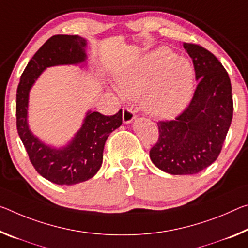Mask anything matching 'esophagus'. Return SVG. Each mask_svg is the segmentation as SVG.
<instances>
[{"label":"esophagus","instance_id":"34e87169","mask_svg":"<svg viewBox=\"0 0 248 248\" xmlns=\"http://www.w3.org/2000/svg\"><path fill=\"white\" fill-rule=\"evenodd\" d=\"M135 119H136V115H135V112L132 111V109L127 108V107L124 108V110H123L124 124H130Z\"/></svg>","mask_w":248,"mask_h":248}]
</instances>
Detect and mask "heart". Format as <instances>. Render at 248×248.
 <instances>
[{
  "label": "heart",
  "mask_w": 248,
  "mask_h": 248,
  "mask_svg": "<svg viewBox=\"0 0 248 248\" xmlns=\"http://www.w3.org/2000/svg\"><path fill=\"white\" fill-rule=\"evenodd\" d=\"M117 89L125 98L142 96L141 106L156 119H172L190 103L194 86L191 62L161 47L115 75Z\"/></svg>",
  "instance_id": "heart-1"
}]
</instances>
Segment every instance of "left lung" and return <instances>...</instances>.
I'll return each instance as SVG.
<instances>
[{"mask_svg": "<svg viewBox=\"0 0 248 248\" xmlns=\"http://www.w3.org/2000/svg\"><path fill=\"white\" fill-rule=\"evenodd\" d=\"M193 61L198 80L186 109L171 121H159V139L150 159L160 170L174 175L195 174L217 159L233 118L229 74L204 47L183 43Z\"/></svg>", "mask_w": 248, "mask_h": 248, "instance_id": "left-lung-1", "label": "left lung"}]
</instances>
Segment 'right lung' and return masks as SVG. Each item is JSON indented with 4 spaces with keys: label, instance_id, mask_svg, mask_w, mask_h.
I'll list each match as a JSON object with an SVG mask.
<instances>
[{
    "label": "right lung",
    "instance_id": "1",
    "mask_svg": "<svg viewBox=\"0 0 248 248\" xmlns=\"http://www.w3.org/2000/svg\"><path fill=\"white\" fill-rule=\"evenodd\" d=\"M87 41L78 35H55L35 53L23 72L16 93V127L31 162L39 174L58 186L92 179L103 163L106 140L123 124L121 109L113 116L89 111L74 138L62 148L45 144L27 123L30 90L47 67L79 65L87 61Z\"/></svg>",
    "mask_w": 248,
    "mask_h": 248
}]
</instances>
